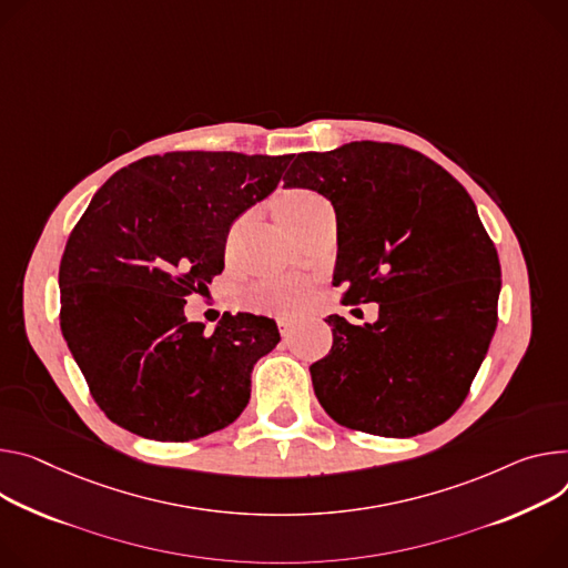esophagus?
Here are the masks:
<instances>
[{"instance_id":"34e87169","label":"esophagus","mask_w":568,"mask_h":568,"mask_svg":"<svg viewBox=\"0 0 568 568\" xmlns=\"http://www.w3.org/2000/svg\"><path fill=\"white\" fill-rule=\"evenodd\" d=\"M278 331H281V335H283L285 339H290V337L296 333V322H292V320H278Z\"/></svg>"}]
</instances>
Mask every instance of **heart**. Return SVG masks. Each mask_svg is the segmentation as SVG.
Segmentation results:
<instances>
[{"label": "heart", "instance_id": "b5f03b06", "mask_svg": "<svg viewBox=\"0 0 568 568\" xmlns=\"http://www.w3.org/2000/svg\"><path fill=\"white\" fill-rule=\"evenodd\" d=\"M326 201L311 192V190H290L278 196L276 201V213L283 226H294L303 220L311 217L315 211H320ZM305 287L296 278H265L253 283L244 292V303L251 307V311L257 313H270V315H287L298 303L303 301Z\"/></svg>", "mask_w": 568, "mask_h": 568}]
</instances>
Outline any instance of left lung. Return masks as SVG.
<instances>
[{
    "instance_id": "left-lung-1",
    "label": "left lung",
    "mask_w": 568,
    "mask_h": 568,
    "mask_svg": "<svg viewBox=\"0 0 568 568\" xmlns=\"http://www.w3.org/2000/svg\"><path fill=\"white\" fill-rule=\"evenodd\" d=\"M283 181L333 203L344 303H378L374 324L326 320L333 346L311 367L322 407L381 437L437 428L498 324L500 263L474 199L424 153L372 140L298 153Z\"/></svg>"
}]
</instances>
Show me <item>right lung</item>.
<instances>
[{
    "instance_id": "1",
    "label": "right lung",
    "mask_w": 568,
    "mask_h": 568,
    "mask_svg": "<svg viewBox=\"0 0 568 568\" xmlns=\"http://www.w3.org/2000/svg\"><path fill=\"white\" fill-rule=\"evenodd\" d=\"M292 156L172 151L113 174L70 233L61 331L104 415L129 433L190 442L233 424L276 322L185 320V296L224 270L231 224L276 190Z\"/></svg>"
}]
</instances>
